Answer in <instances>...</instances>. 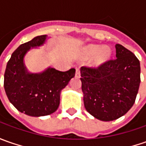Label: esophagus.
<instances>
[{
  "mask_svg": "<svg viewBox=\"0 0 146 146\" xmlns=\"http://www.w3.org/2000/svg\"><path fill=\"white\" fill-rule=\"evenodd\" d=\"M76 76H77V77H80V69H79V68H76Z\"/></svg>",
  "mask_w": 146,
  "mask_h": 146,
  "instance_id": "obj_1",
  "label": "esophagus"
}]
</instances>
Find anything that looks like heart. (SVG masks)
<instances>
[{
  "label": "heart",
  "instance_id": "heart-1",
  "mask_svg": "<svg viewBox=\"0 0 146 146\" xmlns=\"http://www.w3.org/2000/svg\"><path fill=\"white\" fill-rule=\"evenodd\" d=\"M81 53L82 57L85 59L94 57L92 64L93 66L98 67L109 60L112 54V50L108 46L102 47L98 44H88L83 48Z\"/></svg>",
  "mask_w": 146,
  "mask_h": 146
}]
</instances>
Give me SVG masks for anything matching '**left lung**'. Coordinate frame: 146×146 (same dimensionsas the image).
<instances>
[{
  "label": "left lung",
  "mask_w": 146,
  "mask_h": 146,
  "mask_svg": "<svg viewBox=\"0 0 146 146\" xmlns=\"http://www.w3.org/2000/svg\"><path fill=\"white\" fill-rule=\"evenodd\" d=\"M116 58L98 68L82 66L80 80L88 112L102 121L115 120L132 108L141 83L137 58L116 44Z\"/></svg>",
  "instance_id": "8db88e82"
}]
</instances>
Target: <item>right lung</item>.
Instances as JSON below:
<instances>
[{
	"label": "right lung",
	"instance_id": "1",
	"mask_svg": "<svg viewBox=\"0 0 146 146\" xmlns=\"http://www.w3.org/2000/svg\"><path fill=\"white\" fill-rule=\"evenodd\" d=\"M46 40V35L39 36L21 44L12 53L4 75V88L9 102L21 113L33 117L51 115L58 110L62 90L76 74L74 68L59 71L48 67L40 73L27 70L25 55Z\"/></svg>",
	"mask_w": 146,
	"mask_h": 146
}]
</instances>
